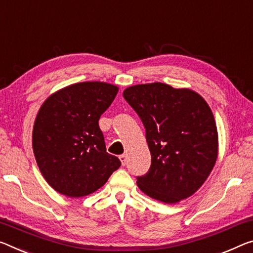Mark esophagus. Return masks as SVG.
<instances>
[{
    "label": "esophagus",
    "instance_id": "obj_1",
    "mask_svg": "<svg viewBox=\"0 0 253 253\" xmlns=\"http://www.w3.org/2000/svg\"><path fill=\"white\" fill-rule=\"evenodd\" d=\"M119 160H120V162H122L123 166H126V164H127V156L125 154L120 155L119 156Z\"/></svg>",
    "mask_w": 253,
    "mask_h": 253
}]
</instances>
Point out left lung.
Instances as JSON below:
<instances>
[{
  "label": "left lung",
  "mask_w": 253,
  "mask_h": 253,
  "mask_svg": "<svg viewBox=\"0 0 253 253\" xmlns=\"http://www.w3.org/2000/svg\"><path fill=\"white\" fill-rule=\"evenodd\" d=\"M146 131L151 168L137 186L148 197L175 204L194 195L216 163L218 133L206 100L197 92L154 82L124 90Z\"/></svg>",
  "instance_id": "obj_1"
}]
</instances>
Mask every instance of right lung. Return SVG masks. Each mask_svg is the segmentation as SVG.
<instances>
[{
  "label": "right lung",
  "instance_id": "obj_1",
  "mask_svg": "<svg viewBox=\"0 0 253 253\" xmlns=\"http://www.w3.org/2000/svg\"><path fill=\"white\" fill-rule=\"evenodd\" d=\"M114 84L93 81L67 85L40 107L33 129V150L48 184L67 197L97 191L120 167L106 151L99 119L118 93Z\"/></svg>",
  "mask_w": 253,
  "mask_h": 253
}]
</instances>
